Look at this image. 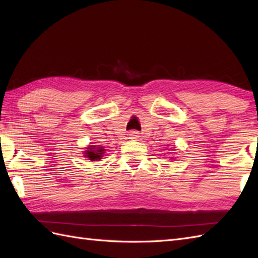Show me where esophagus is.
<instances>
[{
	"mask_svg": "<svg viewBox=\"0 0 258 258\" xmlns=\"http://www.w3.org/2000/svg\"><path fill=\"white\" fill-rule=\"evenodd\" d=\"M128 138L131 140H136L139 138V132H136V131H132V132H130Z\"/></svg>",
	"mask_w": 258,
	"mask_h": 258,
	"instance_id": "obj_1",
	"label": "esophagus"
}]
</instances>
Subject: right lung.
Listing matches in <instances>:
<instances>
[{"label": "right lung", "mask_w": 258, "mask_h": 258, "mask_svg": "<svg viewBox=\"0 0 258 258\" xmlns=\"http://www.w3.org/2000/svg\"><path fill=\"white\" fill-rule=\"evenodd\" d=\"M103 147H96V146H89L87 151H85V156L90 158L91 161H98L101 160L103 155Z\"/></svg>", "instance_id": "right-lung-1"}]
</instances>
